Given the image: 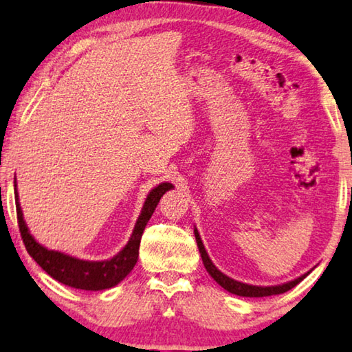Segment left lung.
<instances>
[{
	"instance_id": "8db88e82",
	"label": "left lung",
	"mask_w": 352,
	"mask_h": 352,
	"mask_svg": "<svg viewBox=\"0 0 352 352\" xmlns=\"http://www.w3.org/2000/svg\"><path fill=\"white\" fill-rule=\"evenodd\" d=\"M194 235H196V241H197V246H199V252L202 255V261H204V266L205 270L208 271V274L214 278V280L219 283V285L227 289L228 293L232 294H236V296H244V298H265V296H272V294H282L288 292V289H292L293 287H296L300 280H304L305 276H300L298 278H294L292 282H287V283H282V285H274V287H256V285H248V283H243V282H238L235 278L226 276L224 272H221L217 267L213 265V261L210 260L208 254H206V250L204 248V243L202 239H200V235L197 232V228H194Z\"/></svg>"
}]
</instances>
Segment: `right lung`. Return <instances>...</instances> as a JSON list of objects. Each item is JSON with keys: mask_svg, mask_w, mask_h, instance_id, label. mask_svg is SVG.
I'll list each match as a JSON object with an SVG mask.
<instances>
[{"mask_svg": "<svg viewBox=\"0 0 352 352\" xmlns=\"http://www.w3.org/2000/svg\"><path fill=\"white\" fill-rule=\"evenodd\" d=\"M14 186L16 219H19L21 239H23L28 254L36 260V263L48 276H52L58 282L72 288L87 289V292H100V289L113 288L130 274L138 261L139 244H141L144 228H146L148 219L152 217L163 194L174 188V185H170V183H161V185L153 188L148 192L141 214H139L136 221L135 230H133L125 248L119 254H116L109 260L89 261L80 260L76 256H70L64 252H59V250H50L43 248L42 244H38L30 230H28L26 222L23 219V213H21V206L19 202V192H16V180L14 182Z\"/></svg>", "mask_w": 352, "mask_h": 352, "instance_id": "right-lung-1", "label": "right lung"}]
</instances>
